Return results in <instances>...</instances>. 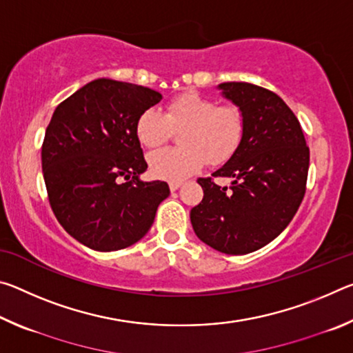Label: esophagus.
<instances>
[{
	"label": "esophagus",
	"instance_id": "obj_1",
	"mask_svg": "<svg viewBox=\"0 0 353 353\" xmlns=\"http://www.w3.org/2000/svg\"><path fill=\"white\" fill-rule=\"evenodd\" d=\"M183 185V182H181V181H172V182H170V190L171 191H176V190H179Z\"/></svg>",
	"mask_w": 353,
	"mask_h": 353
}]
</instances>
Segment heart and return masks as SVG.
I'll return each mask as SVG.
<instances>
[{"mask_svg": "<svg viewBox=\"0 0 353 353\" xmlns=\"http://www.w3.org/2000/svg\"><path fill=\"white\" fill-rule=\"evenodd\" d=\"M246 121L241 109L234 104L187 92L168 101L163 113L146 109L137 119V139L145 148L157 149L179 132L181 148L162 149L149 155L154 176L181 181L199 171L205 162L212 166L225 163L240 148Z\"/></svg>", "mask_w": 353, "mask_h": 353, "instance_id": "obj_1", "label": "heart"}]
</instances>
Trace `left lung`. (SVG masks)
Instances as JSON below:
<instances>
[{"label":"left lung","mask_w":353,"mask_h":353,"mask_svg":"<svg viewBox=\"0 0 353 353\" xmlns=\"http://www.w3.org/2000/svg\"><path fill=\"white\" fill-rule=\"evenodd\" d=\"M223 94L240 107L246 129L238 151L212 177H199L201 204L191 208L194 234L223 254L266 246L290 224L305 196L310 149L283 99L248 82H224ZM216 176H230V189Z\"/></svg>","instance_id":"left-lung-1"}]
</instances>
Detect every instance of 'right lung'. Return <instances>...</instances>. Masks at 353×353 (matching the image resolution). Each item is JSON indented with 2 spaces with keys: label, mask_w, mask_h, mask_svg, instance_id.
<instances>
[{
  "label": "right lung",
  "mask_w": 353,
  "mask_h": 353,
  "mask_svg": "<svg viewBox=\"0 0 353 353\" xmlns=\"http://www.w3.org/2000/svg\"><path fill=\"white\" fill-rule=\"evenodd\" d=\"M162 94L148 87L97 79L56 107L41 145L50 205L68 234L110 252L132 246L152 225L166 182H143L148 170L137 119Z\"/></svg>",
  "instance_id": "obj_1"
}]
</instances>
